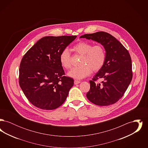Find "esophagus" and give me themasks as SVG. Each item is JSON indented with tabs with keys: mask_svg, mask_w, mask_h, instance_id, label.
<instances>
[{
	"mask_svg": "<svg viewBox=\"0 0 148 148\" xmlns=\"http://www.w3.org/2000/svg\"><path fill=\"white\" fill-rule=\"evenodd\" d=\"M80 83V81H79V80H74V84H79Z\"/></svg>",
	"mask_w": 148,
	"mask_h": 148,
	"instance_id": "obj_1",
	"label": "esophagus"
}]
</instances>
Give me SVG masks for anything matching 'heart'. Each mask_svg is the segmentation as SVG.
<instances>
[{"instance_id": "1", "label": "heart", "mask_w": 148, "mask_h": 148, "mask_svg": "<svg viewBox=\"0 0 148 148\" xmlns=\"http://www.w3.org/2000/svg\"><path fill=\"white\" fill-rule=\"evenodd\" d=\"M73 50L77 54L82 56L80 66L71 69L68 73L69 77L77 79H82L89 75L92 70L94 72L100 71L104 65L106 59V50L103 45L92 44L86 42H80L73 48ZM62 66L66 69L71 67V56L67 48L63 50L59 56Z\"/></svg>"}]
</instances>
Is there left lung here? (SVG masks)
I'll list each match as a JSON object with an SVG mask.
<instances>
[{
	"mask_svg": "<svg viewBox=\"0 0 148 148\" xmlns=\"http://www.w3.org/2000/svg\"><path fill=\"white\" fill-rule=\"evenodd\" d=\"M80 38L100 43L106 51L104 65L89 81L90 88L86 93L87 98L97 106L115 103L123 96L133 77L132 59L128 51L115 37L104 32L86 34ZM99 78L103 81L96 84L95 82Z\"/></svg>",
	"mask_w": 148,
	"mask_h": 148,
	"instance_id": "obj_1",
	"label": "left lung"
}]
</instances>
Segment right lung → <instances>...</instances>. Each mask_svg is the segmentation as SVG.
I'll return each instance as SVG.
<instances>
[{"label":"right lung","mask_w":148,"mask_h":148,"mask_svg":"<svg viewBox=\"0 0 148 148\" xmlns=\"http://www.w3.org/2000/svg\"><path fill=\"white\" fill-rule=\"evenodd\" d=\"M76 38L75 35L43 37L23 57L19 85L33 106L53 110L65 101L74 80L64 76L59 56Z\"/></svg>","instance_id":"add662e5"}]
</instances>
